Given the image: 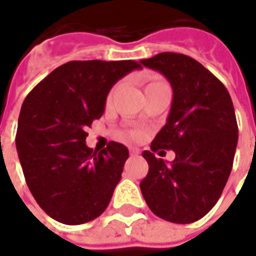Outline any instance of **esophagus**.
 <instances>
[{"label": "esophagus", "mask_w": 256, "mask_h": 256, "mask_svg": "<svg viewBox=\"0 0 256 256\" xmlns=\"http://www.w3.org/2000/svg\"><path fill=\"white\" fill-rule=\"evenodd\" d=\"M128 151H130V155H138V154H140V150L136 148V146H130Z\"/></svg>", "instance_id": "34e87169"}]
</instances>
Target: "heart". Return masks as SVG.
Wrapping results in <instances>:
<instances>
[{
    "mask_svg": "<svg viewBox=\"0 0 256 256\" xmlns=\"http://www.w3.org/2000/svg\"><path fill=\"white\" fill-rule=\"evenodd\" d=\"M165 84H166L165 82H162L160 78H154L146 83V87H144V90L150 91V90H152V88H155V87H159V86H165ZM116 90H118V87H115V88L110 92V96H108V104L112 101V98H114V94L116 92ZM128 137H130V138H138V137H140V133H138V132H128V134H123V138H128Z\"/></svg>",
    "mask_w": 256,
    "mask_h": 256,
    "instance_id": "1",
    "label": "heart"
}]
</instances>
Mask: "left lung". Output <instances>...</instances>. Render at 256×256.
Masks as SVG:
<instances>
[{"instance_id":"1","label":"left lung","mask_w":256,"mask_h":256,"mask_svg":"<svg viewBox=\"0 0 256 256\" xmlns=\"http://www.w3.org/2000/svg\"><path fill=\"white\" fill-rule=\"evenodd\" d=\"M140 62L162 73L173 90L166 124L142 152L148 174L141 192L159 218L192 223L215 206L230 176L238 141L233 102L220 80L187 55L160 52ZM160 148L175 151L170 164L153 155Z\"/></svg>"}]
</instances>
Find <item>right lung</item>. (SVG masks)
<instances>
[{
  "mask_svg": "<svg viewBox=\"0 0 256 256\" xmlns=\"http://www.w3.org/2000/svg\"><path fill=\"white\" fill-rule=\"evenodd\" d=\"M141 66L134 60H72L41 80L23 101L16 150L41 209L65 224L96 219L110 204L128 158L110 141L102 151L86 144L116 82Z\"/></svg>",
  "mask_w": 256,
  "mask_h": 256,
  "instance_id": "obj_1",
  "label": "right lung"
}]
</instances>
